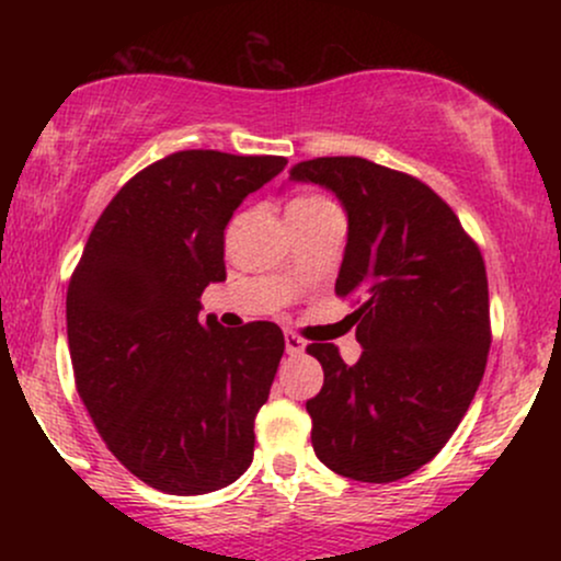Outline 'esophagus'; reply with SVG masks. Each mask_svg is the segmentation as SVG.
<instances>
[{
  "mask_svg": "<svg viewBox=\"0 0 561 561\" xmlns=\"http://www.w3.org/2000/svg\"><path fill=\"white\" fill-rule=\"evenodd\" d=\"M285 347L289 356H300V353H306V340L298 337L295 332H287L285 334Z\"/></svg>",
  "mask_w": 561,
  "mask_h": 561,
  "instance_id": "1",
  "label": "esophagus"
}]
</instances>
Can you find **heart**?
Instances as JSON below:
<instances>
[{
	"label": "heart",
	"instance_id": "b5f03b06",
	"mask_svg": "<svg viewBox=\"0 0 561 561\" xmlns=\"http://www.w3.org/2000/svg\"><path fill=\"white\" fill-rule=\"evenodd\" d=\"M330 199L319 197V195H306V197H295L293 203H289L287 214H293V210H306V208H317V205H327Z\"/></svg>",
	"mask_w": 561,
	"mask_h": 561
}]
</instances>
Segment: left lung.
I'll return each instance as SVG.
<instances>
[{"label": "left lung", "instance_id": "1", "mask_svg": "<svg viewBox=\"0 0 561 561\" xmlns=\"http://www.w3.org/2000/svg\"><path fill=\"white\" fill-rule=\"evenodd\" d=\"M337 195L347 244L334 293L362 306V358L306 347L324 369L306 403L321 465L396 482L433 461L467 414L491 351L485 261L443 197L366 158H313L289 171Z\"/></svg>", "mask_w": 561, "mask_h": 561}]
</instances>
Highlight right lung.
<instances>
[{
  "instance_id": "add662e5",
  "label": "right lung",
  "mask_w": 561,
  "mask_h": 561,
  "mask_svg": "<svg viewBox=\"0 0 561 561\" xmlns=\"http://www.w3.org/2000/svg\"><path fill=\"white\" fill-rule=\"evenodd\" d=\"M279 156L182 150L128 179L96 218L68 285V347L96 433L150 488L199 495L253 461L285 334L224 330L199 295L227 279L224 229Z\"/></svg>"
}]
</instances>
